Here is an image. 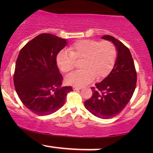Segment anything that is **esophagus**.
I'll return each instance as SVG.
<instances>
[{
	"mask_svg": "<svg viewBox=\"0 0 153 153\" xmlns=\"http://www.w3.org/2000/svg\"><path fill=\"white\" fill-rule=\"evenodd\" d=\"M73 89L74 91H78V90H80L81 89V88L80 87H76V86H73Z\"/></svg>",
	"mask_w": 153,
	"mask_h": 153,
	"instance_id": "esophagus-1",
	"label": "esophagus"
}]
</instances>
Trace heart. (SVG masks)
Masks as SVG:
<instances>
[{
  "mask_svg": "<svg viewBox=\"0 0 153 153\" xmlns=\"http://www.w3.org/2000/svg\"><path fill=\"white\" fill-rule=\"evenodd\" d=\"M117 56L115 45L108 40L80 39L68 48L61 50L56 56V63L62 73L74 69L75 60H81V71L72 73L66 77L68 85L82 87L95 78H106L113 69Z\"/></svg>",
  "mask_w": 153,
  "mask_h": 153,
  "instance_id": "obj_1",
  "label": "heart"
}]
</instances>
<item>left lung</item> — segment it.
<instances>
[{
	"label": "left lung",
	"mask_w": 153,
	"mask_h": 153,
	"mask_svg": "<svg viewBox=\"0 0 153 153\" xmlns=\"http://www.w3.org/2000/svg\"><path fill=\"white\" fill-rule=\"evenodd\" d=\"M117 47V58L110 74L101 82L91 87L92 96L84 102L92 114L101 119L118 115L129 102L137 84V71L129 48L109 35L102 36Z\"/></svg>",
	"instance_id": "obj_1"
}]
</instances>
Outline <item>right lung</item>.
<instances>
[{
    "label": "right lung",
    "instance_id": "add662e5",
    "mask_svg": "<svg viewBox=\"0 0 153 153\" xmlns=\"http://www.w3.org/2000/svg\"><path fill=\"white\" fill-rule=\"evenodd\" d=\"M66 45L65 39L41 34L19 52L13 75L14 87L23 104L35 114L55 112L73 91L71 86H61L62 75L56 63V56Z\"/></svg>",
    "mask_w": 153,
    "mask_h": 153
}]
</instances>
